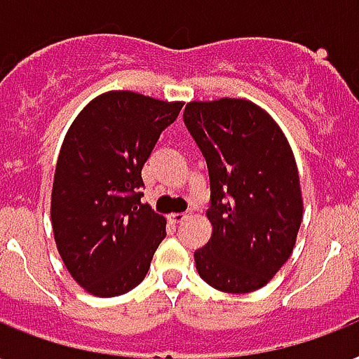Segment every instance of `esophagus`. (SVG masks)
<instances>
[{
    "mask_svg": "<svg viewBox=\"0 0 359 359\" xmlns=\"http://www.w3.org/2000/svg\"><path fill=\"white\" fill-rule=\"evenodd\" d=\"M187 217H189L187 213H172V215H168V219H170V223H174V224L183 223V221H185V219H187Z\"/></svg>",
    "mask_w": 359,
    "mask_h": 359,
    "instance_id": "34e87169",
    "label": "esophagus"
}]
</instances>
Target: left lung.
Masks as SVG:
<instances>
[{
	"instance_id": "8db88e82",
	"label": "left lung",
	"mask_w": 359,
	"mask_h": 359,
	"mask_svg": "<svg viewBox=\"0 0 359 359\" xmlns=\"http://www.w3.org/2000/svg\"><path fill=\"white\" fill-rule=\"evenodd\" d=\"M183 121L210 172L211 238L194 251L213 288H262L292 255L304 198L292 148L264 108L247 99L191 101Z\"/></svg>"
}]
</instances>
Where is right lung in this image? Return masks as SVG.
<instances>
[{"mask_svg":"<svg viewBox=\"0 0 359 359\" xmlns=\"http://www.w3.org/2000/svg\"><path fill=\"white\" fill-rule=\"evenodd\" d=\"M183 102L107 91L74 118L55 163L50 217L69 273L112 298L146 277L166 219L140 204L142 166Z\"/></svg>","mask_w":359,"mask_h":359,"instance_id":"right-lung-1","label":"right lung"}]
</instances>
